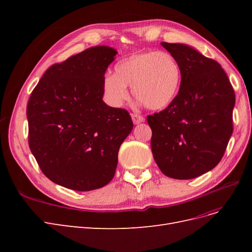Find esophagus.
I'll return each instance as SVG.
<instances>
[{
  "mask_svg": "<svg viewBox=\"0 0 252 252\" xmlns=\"http://www.w3.org/2000/svg\"><path fill=\"white\" fill-rule=\"evenodd\" d=\"M131 119L135 125L142 123V122H144V120H145L142 116H140V114H138V113H131Z\"/></svg>",
  "mask_w": 252,
  "mask_h": 252,
  "instance_id": "esophagus-1",
  "label": "esophagus"
}]
</instances>
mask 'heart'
I'll use <instances>...</instances> for the list:
<instances>
[{
    "mask_svg": "<svg viewBox=\"0 0 252 252\" xmlns=\"http://www.w3.org/2000/svg\"><path fill=\"white\" fill-rule=\"evenodd\" d=\"M181 67L167 51H141L128 56L114 66V75L103 80L104 96L110 105L120 107L127 100L131 87L139 103L150 109L169 106L180 88Z\"/></svg>",
    "mask_w": 252,
    "mask_h": 252,
    "instance_id": "1",
    "label": "heart"
}]
</instances>
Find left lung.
I'll return each instance as SVG.
<instances>
[{
    "instance_id": "left-lung-1",
    "label": "left lung",
    "mask_w": 252,
    "mask_h": 252,
    "mask_svg": "<svg viewBox=\"0 0 252 252\" xmlns=\"http://www.w3.org/2000/svg\"><path fill=\"white\" fill-rule=\"evenodd\" d=\"M181 67L180 90L172 103L147 122L151 150L167 177L189 180L222 159L233 131L234 90L217 61L184 44L161 43Z\"/></svg>"
}]
</instances>
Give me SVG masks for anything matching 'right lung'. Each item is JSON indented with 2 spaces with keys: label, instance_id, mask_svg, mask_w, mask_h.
<instances>
[{
  "label": "right lung",
  "instance_id": "1",
  "mask_svg": "<svg viewBox=\"0 0 252 252\" xmlns=\"http://www.w3.org/2000/svg\"><path fill=\"white\" fill-rule=\"evenodd\" d=\"M117 53L95 46L53 64L29 97V148L58 185L90 191L114 177L120 146L133 127L127 110L103 102L104 74Z\"/></svg>",
  "mask_w": 252,
  "mask_h": 252
}]
</instances>
